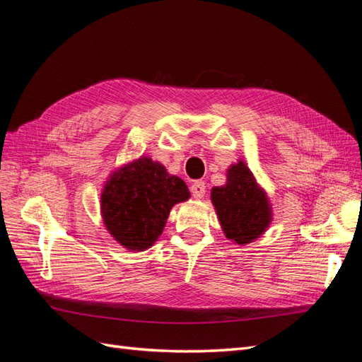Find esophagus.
Segmentation results:
<instances>
[{"mask_svg":"<svg viewBox=\"0 0 362 362\" xmlns=\"http://www.w3.org/2000/svg\"><path fill=\"white\" fill-rule=\"evenodd\" d=\"M192 196L194 199H202L205 194V182L204 181H194L190 187Z\"/></svg>","mask_w":362,"mask_h":362,"instance_id":"34e87169","label":"esophagus"}]
</instances>
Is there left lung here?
<instances>
[{
  "label": "left lung",
  "instance_id": "obj_1",
  "mask_svg": "<svg viewBox=\"0 0 362 362\" xmlns=\"http://www.w3.org/2000/svg\"><path fill=\"white\" fill-rule=\"evenodd\" d=\"M226 180L225 185L211 192L218 221L228 238L238 245L250 243L272 221L267 198L243 161L229 168Z\"/></svg>",
  "mask_w": 362,
  "mask_h": 362
}]
</instances>
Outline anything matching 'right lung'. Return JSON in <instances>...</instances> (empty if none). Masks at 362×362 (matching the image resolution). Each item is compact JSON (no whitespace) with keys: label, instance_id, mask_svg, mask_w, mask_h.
Segmentation results:
<instances>
[{"label":"right lung","instance_id":"add662e5","mask_svg":"<svg viewBox=\"0 0 362 362\" xmlns=\"http://www.w3.org/2000/svg\"><path fill=\"white\" fill-rule=\"evenodd\" d=\"M189 196L185 182L170 177L163 164L140 158L107 181L101 196L104 223L120 245L144 250L161 235L170 208Z\"/></svg>","mask_w":362,"mask_h":362}]
</instances>
